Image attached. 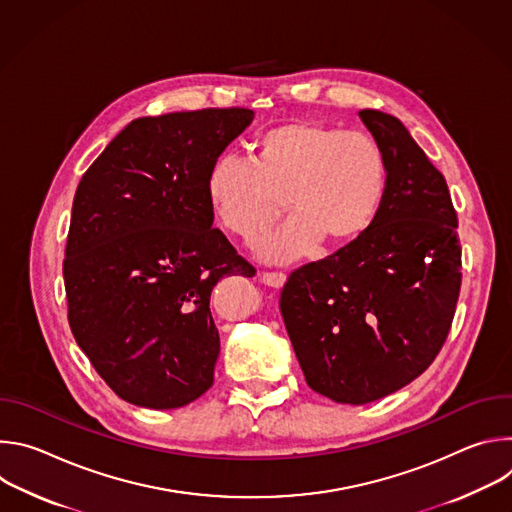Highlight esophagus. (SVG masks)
Wrapping results in <instances>:
<instances>
[{
    "instance_id": "34e87169",
    "label": "esophagus",
    "mask_w": 512,
    "mask_h": 512,
    "mask_svg": "<svg viewBox=\"0 0 512 512\" xmlns=\"http://www.w3.org/2000/svg\"><path fill=\"white\" fill-rule=\"evenodd\" d=\"M261 281L265 285H269V287L279 289L285 283V275L283 273H275V271H265V273H261Z\"/></svg>"
}]
</instances>
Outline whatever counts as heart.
I'll return each mask as SVG.
<instances>
[{
    "label": "heart",
    "mask_w": 512,
    "mask_h": 512,
    "mask_svg": "<svg viewBox=\"0 0 512 512\" xmlns=\"http://www.w3.org/2000/svg\"><path fill=\"white\" fill-rule=\"evenodd\" d=\"M253 162L218 156L204 190L231 235L247 247L261 243L287 208L294 218L263 255L285 263L320 241L344 247L369 231L387 192V158L375 137L316 121H285L251 143Z\"/></svg>",
    "instance_id": "obj_1"
}]
</instances>
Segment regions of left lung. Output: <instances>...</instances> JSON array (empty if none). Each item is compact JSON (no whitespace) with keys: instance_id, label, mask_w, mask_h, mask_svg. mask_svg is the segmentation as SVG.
Returning <instances> with one entry per match:
<instances>
[{"instance_id":"left-lung-1","label":"left lung","mask_w":512,"mask_h":512,"mask_svg":"<svg viewBox=\"0 0 512 512\" xmlns=\"http://www.w3.org/2000/svg\"><path fill=\"white\" fill-rule=\"evenodd\" d=\"M387 158V192L360 239L302 265L279 310L306 383L362 405L417 379L442 350L462 285L458 214L444 174L383 111H358Z\"/></svg>"}]
</instances>
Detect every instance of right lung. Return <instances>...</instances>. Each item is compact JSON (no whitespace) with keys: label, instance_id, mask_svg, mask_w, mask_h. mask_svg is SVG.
Listing matches in <instances>:
<instances>
[{"label":"right lung","instance_id":"add662e5","mask_svg":"<svg viewBox=\"0 0 512 512\" xmlns=\"http://www.w3.org/2000/svg\"><path fill=\"white\" fill-rule=\"evenodd\" d=\"M251 119L243 107L133 119L79 182L62 263L68 324L127 403L176 409L212 387L210 294L255 267L212 227L204 180Z\"/></svg>","mask_w":512,"mask_h":512}]
</instances>
